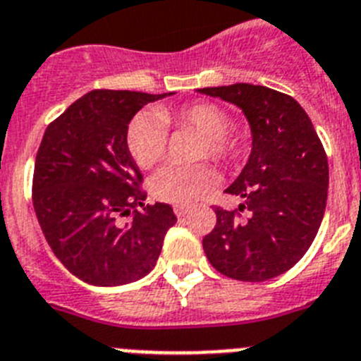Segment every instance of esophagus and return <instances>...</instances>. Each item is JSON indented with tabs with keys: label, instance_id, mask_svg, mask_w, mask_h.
Instances as JSON below:
<instances>
[{
	"label": "esophagus",
	"instance_id": "34e87169",
	"mask_svg": "<svg viewBox=\"0 0 361 361\" xmlns=\"http://www.w3.org/2000/svg\"><path fill=\"white\" fill-rule=\"evenodd\" d=\"M189 211H190V209L187 205H176V207H174V214H176L178 218H183V216H187V214H189Z\"/></svg>",
	"mask_w": 361,
	"mask_h": 361
}]
</instances>
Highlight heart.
Returning <instances> with one entry per match:
<instances>
[{
  "label": "heart",
  "instance_id": "heart-1",
  "mask_svg": "<svg viewBox=\"0 0 361 361\" xmlns=\"http://www.w3.org/2000/svg\"><path fill=\"white\" fill-rule=\"evenodd\" d=\"M169 125L192 128L202 134L196 158H211L218 163H228L238 152V143L231 134V118L214 103H194L178 111L140 112L128 121L125 142L134 161L142 169L154 167L167 150ZM216 183V172L211 165H178L169 163L159 169L150 181L156 198L176 205H189L202 198Z\"/></svg>",
  "mask_w": 361,
  "mask_h": 361
}]
</instances>
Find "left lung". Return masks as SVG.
Instances as JSON below:
<instances>
[{
  "label": "left lung",
  "instance_id": "8db88e82",
  "mask_svg": "<svg viewBox=\"0 0 361 361\" xmlns=\"http://www.w3.org/2000/svg\"><path fill=\"white\" fill-rule=\"evenodd\" d=\"M198 92L240 106L252 134L249 161L225 189L241 203L236 211L214 207L216 225L203 238L207 259L234 280H271L303 258L324 219L329 190L324 145L311 118L287 94L250 83Z\"/></svg>",
  "mask_w": 361,
  "mask_h": 361
}]
</instances>
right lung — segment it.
<instances>
[{"mask_svg":"<svg viewBox=\"0 0 361 361\" xmlns=\"http://www.w3.org/2000/svg\"><path fill=\"white\" fill-rule=\"evenodd\" d=\"M171 94L90 90L43 134L34 165V211L56 258L87 283L142 280L176 224L171 205L143 203V176L125 142L134 114ZM123 215L131 218L121 222Z\"/></svg>","mask_w":361,"mask_h":361,"instance_id":"1","label":"right lung"}]
</instances>
